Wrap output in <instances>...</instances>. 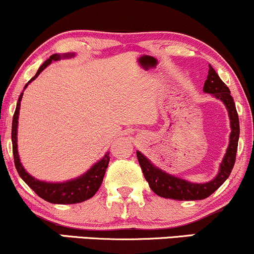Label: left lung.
Listing matches in <instances>:
<instances>
[{
  "label": "left lung",
  "instance_id": "8db88e82",
  "mask_svg": "<svg viewBox=\"0 0 254 254\" xmlns=\"http://www.w3.org/2000/svg\"><path fill=\"white\" fill-rule=\"evenodd\" d=\"M204 93H209L212 97L222 101L227 111H228L230 122V135L229 143L227 147L222 161L218 168V173L214 179L206 183H192L183 178L176 177L173 174L167 173L161 168H159L148 159L144 154L137 150V159L139 166L143 172L145 180L149 184L150 189L157 196L170 198L176 200H199L209 197L211 193L220 188L222 184L228 179L232 173L237 156L239 135H240V125L235 103L230 95V90L226 83L221 80L215 69L209 64L208 76L203 87Z\"/></svg>",
  "mask_w": 254,
  "mask_h": 254
}]
</instances>
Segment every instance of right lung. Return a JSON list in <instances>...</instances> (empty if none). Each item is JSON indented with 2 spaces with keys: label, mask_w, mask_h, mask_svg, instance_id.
<instances>
[{
  "label": "right lung",
  "mask_w": 254,
  "mask_h": 254,
  "mask_svg": "<svg viewBox=\"0 0 254 254\" xmlns=\"http://www.w3.org/2000/svg\"><path fill=\"white\" fill-rule=\"evenodd\" d=\"M75 54H54L50 56L49 60H46L40 68L38 69L37 74L26 83L24 90L27 88V86L32 81L36 80L39 76V74L48 65L54 62V61H60L62 58H71L74 57ZM22 95L24 92L20 94L19 100H17L15 113L13 117V124H11V142H13V154H14V162H15V168L21 177V179L27 184L28 186L33 190L40 198L49 203L54 204H76L84 202L89 199L97 193V191L100 188L103 183L105 172H106L107 166L110 162V153L107 151L105 155L101 157L99 161L95 162L88 171L84 172L80 177L74 178V179L65 180L62 183H51L39 180L33 176H31L27 171L25 170L20 161L19 151H17V124H19V113H20V105H21Z\"/></svg>",
  "instance_id": "obj_1"
}]
</instances>
